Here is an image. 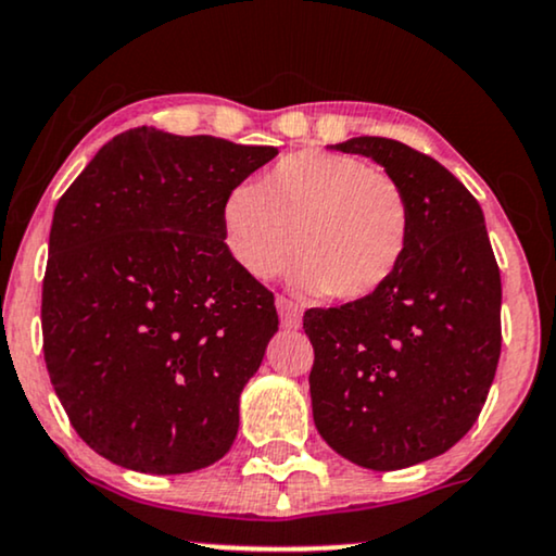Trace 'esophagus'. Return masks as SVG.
Here are the masks:
<instances>
[{
  "instance_id": "1",
  "label": "esophagus",
  "mask_w": 556,
  "mask_h": 556,
  "mask_svg": "<svg viewBox=\"0 0 556 556\" xmlns=\"http://www.w3.org/2000/svg\"><path fill=\"white\" fill-rule=\"evenodd\" d=\"M277 313H279V320H282V328H287V330H298L300 328L302 311L298 305H294L292 300L277 298Z\"/></svg>"
}]
</instances>
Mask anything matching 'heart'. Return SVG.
Masks as SVG:
<instances>
[{
  "instance_id": "b5f03b06",
  "label": "heart",
  "mask_w": 556,
  "mask_h": 556,
  "mask_svg": "<svg viewBox=\"0 0 556 556\" xmlns=\"http://www.w3.org/2000/svg\"><path fill=\"white\" fill-rule=\"evenodd\" d=\"M223 241L251 279H271L292 256L302 292L356 302L395 277L410 243V205L382 168L346 153L298 151L258 187L223 200Z\"/></svg>"
}]
</instances>
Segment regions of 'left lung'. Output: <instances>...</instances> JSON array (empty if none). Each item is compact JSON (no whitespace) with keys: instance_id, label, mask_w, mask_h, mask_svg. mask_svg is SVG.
<instances>
[{"instance_id":"left-lung-1","label":"left lung","mask_w":556,"mask_h":556,"mask_svg":"<svg viewBox=\"0 0 556 556\" xmlns=\"http://www.w3.org/2000/svg\"><path fill=\"white\" fill-rule=\"evenodd\" d=\"M330 149L384 166L410 205L395 277L302 318L315 428L343 459L390 472L448 452L480 416L501 359V269L480 202L439 161L375 136Z\"/></svg>"}]
</instances>
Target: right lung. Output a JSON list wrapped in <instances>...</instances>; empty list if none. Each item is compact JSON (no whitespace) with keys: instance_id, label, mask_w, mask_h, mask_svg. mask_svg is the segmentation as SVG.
<instances>
[{"instance_id":"add662e5","label":"right lung","mask_w":556,"mask_h":556,"mask_svg":"<svg viewBox=\"0 0 556 556\" xmlns=\"http://www.w3.org/2000/svg\"><path fill=\"white\" fill-rule=\"evenodd\" d=\"M274 146L132 128L104 143L53 213L43 351L63 410L112 465H215L279 318L226 251L223 200Z\"/></svg>"}]
</instances>
